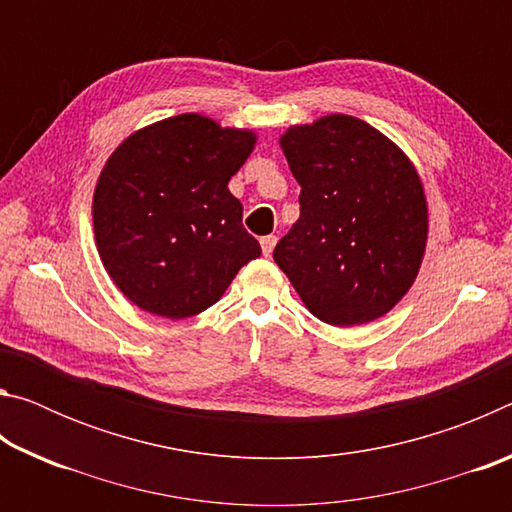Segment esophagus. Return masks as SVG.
<instances>
[{
  "instance_id": "34e87169",
  "label": "esophagus",
  "mask_w": 512,
  "mask_h": 512,
  "mask_svg": "<svg viewBox=\"0 0 512 512\" xmlns=\"http://www.w3.org/2000/svg\"><path fill=\"white\" fill-rule=\"evenodd\" d=\"M259 244H262V253L268 257V255L273 253V248H275V244H277V237H275V235L262 237V239H259Z\"/></svg>"
}]
</instances>
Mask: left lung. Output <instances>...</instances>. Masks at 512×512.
I'll return each instance as SVG.
<instances>
[{
    "label": "left lung",
    "instance_id": "8db88e82",
    "mask_svg": "<svg viewBox=\"0 0 512 512\" xmlns=\"http://www.w3.org/2000/svg\"><path fill=\"white\" fill-rule=\"evenodd\" d=\"M300 185V219L273 250L316 318L352 327L388 314L418 277L429 212L400 146L350 115L280 137Z\"/></svg>",
    "mask_w": 512,
    "mask_h": 512
}]
</instances>
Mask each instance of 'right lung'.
Wrapping results in <instances>:
<instances>
[{"instance_id": "1", "label": "right lung", "mask_w": 512, "mask_h": 512, "mask_svg": "<svg viewBox=\"0 0 512 512\" xmlns=\"http://www.w3.org/2000/svg\"><path fill=\"white\" fill-rule=\"evenodd\" d=\"M255 142L253 131L185 112L112 151L92 198L94 241L133 305L171 320L196 316L262 255L228 189Z\"/></svg>"}]
</instances>
